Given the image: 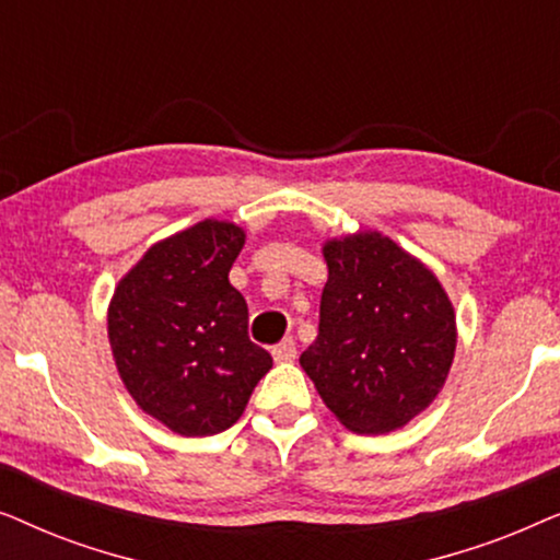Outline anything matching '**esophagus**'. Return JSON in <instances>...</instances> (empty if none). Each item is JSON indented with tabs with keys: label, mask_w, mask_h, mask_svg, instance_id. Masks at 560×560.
<instances>
[{
	"label": "esophagus",
	"mask_w": 560,
	"mask_h": 560,
	"mask_svg": "<svg viewBox=\"0 0 560 560\" xmlns=\"http://www.w3.org/2000/svg\"><path fill=\"white\" fill-rule=\"evenodd\" d=\"M295 354H298V349H295L293 339H282L280 343H275L272 347L275 362H293Z\"/></svg>",
	"instance_id": "1"
}]
</instances>
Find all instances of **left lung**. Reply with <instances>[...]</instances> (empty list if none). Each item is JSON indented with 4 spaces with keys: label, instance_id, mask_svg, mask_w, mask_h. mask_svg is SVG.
<instances>
[{
    "label": "left lung",
    "instance_id": "obj_1",
    "mask_svg": "<svg viewBox=\"0 0 560 560\" xmlns=\"http://www.w3.org/2000/svg\"><path fill=\"white\" fill-rule=\"evenodd\" d=\"M324 259L318 336L301 366L349 431H397L435 400L448 377L454 305L420 259L380 232L328 240Z\"/></svg>",
    "mask_w": 560,
    "mask_h": 560
}]
</instances>
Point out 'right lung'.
<instances>
[{
	"instance_id": "add662e5",
	"label": "right lung",
	"mask_w": 560,
	"mask_h": 560,
	"mask_svg": "<svg viewBox=\"0 0 560 560\" xmlns=\"http://www.w3.org/2000/svg\"><path fill=\"white\" fill-rule=\"evenodd\" d=\"M244 229L206 219L152 244L109 303V343L135 402L180 435L232 428L272 357L247 336L229 282Z\"/></svg>"
}]
</instances>
